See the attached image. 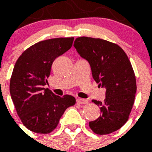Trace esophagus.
<instances>
[{
    "mask_svg": "<svg viewBox=\"0 0 152 152\" xmlns=\"http://www.w3.org/2000/svg\"><path fill=\"white\" fill-rule=\"evenodd\" d=\"M77 103L79 104H86L88 103V99H78L76 100Z\"/></svg>",
    "mask_w": 152,
    "mask_h": 152,
    "instance_id": "obj_1",
    "label": "esophagus"
}]
</instances>
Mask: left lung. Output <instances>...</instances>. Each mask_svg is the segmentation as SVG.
Listing matches in <instances>:
<instances>
[{
  "mask_svg": "<svg viewBox=\"0 0 152 152\" xmlns=\"http://www.w3.org/2000/svg\"><path fill=\"white\" fill-rule=\"evenodd\" d=\"M73 46L88 61L95 82L106 88L104 102L92 100L99 106L101 115L89 122L91 129L99 135L115 132L129 119L137 92L136 76L129 57L118 45L104 39L80 37Z\"/></svg>",
  "mask_w": 152,
  "mask_h": 152,
  "instance_id": "1",
  "label": "left lung"
}]
</instances>
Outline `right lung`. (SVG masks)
I'll return each mask as SVG.
<instances>
[{"label": "right lung", "instance_id": "obj_1", "mask_svg": "<svg viewBox=\"0 0 152 152\" xmlns=\"http://www.w3.org/2000/svg\"><path fill=\"white\" fill-rule=\"evenodd\" d=\"M74 38L44 40L27 49L15 62L10 80V95L18 116L29 130L50 133L68 107L75 105L72 95L63 97L45 88L51 66L72 46Z\"/></svg>", "mask_w": 152, "mask_h": 152}]
</instances>
